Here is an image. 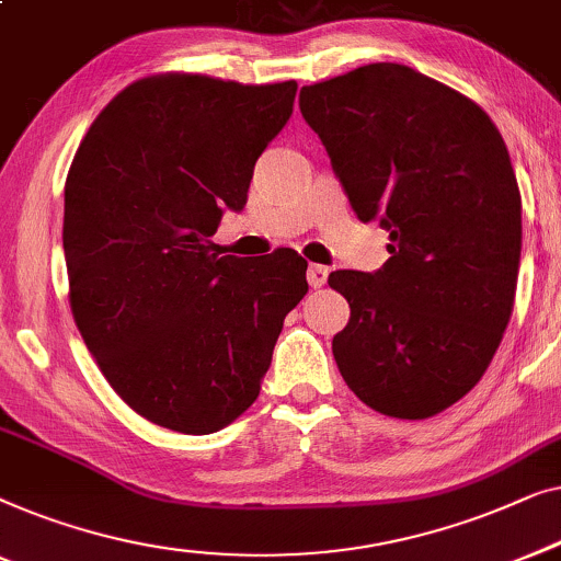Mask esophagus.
Here are the masks:
<instances>
[{"label":"esophagus","mask_w":561,"mask_h":561,"mask_svg":"<svg viewBox=\"0 0 561 561\" xmlns=\"http://www.w3.org/2000/svg\"><path fill=\"white\" fill-rule=\"evenodd\" d=\"M307 282H310V287H325V282H328V270L325 266H320V264H310V270H307Z\"/></svg>","instance_id":"esophagus-1"}]
</instances>
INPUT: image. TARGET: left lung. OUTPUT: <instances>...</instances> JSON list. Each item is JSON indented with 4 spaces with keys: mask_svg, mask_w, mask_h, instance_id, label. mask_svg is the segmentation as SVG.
<instances>
[{
    "mask_svg": "<svg viewBox=\"0 0 561 561\" xmlns=\"http://www.w3.org/2000/svg\"><path fill=\"white\" fill-rule=\"evenodd\" d=\"M360 220L389 231L376 274L333 272L351 320L333 356L363 404L430 420L460 401L514 312L520 193L501 131L460 91L370 62L299 91Z\"/></svg>",
    "mask_w": 561,
    "mask_h": 561,
    "instance_id": "obj_1",
    "label": "left lung"
}]
</instances>
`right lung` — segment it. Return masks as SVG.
I'll return each instance as SVG.
<instances>
[{"label":"right lung","instance_id":"add662e5","mask_svg":"<svg viewBox=\"0 0 561 561\" xmlns=\"http://www.w3.org/2000/svg\"><path fill=\"white\" fill-rule=\"evenodd\" d=\"M297 83L201 73L139 78L108 101L66 178L70 312L112 389L145 420L210 435L262 389L284 318L307 295L291 249L220 256L254 164Z\"/></svg>","mask_w":561,"mask_h":561}]
</instances>
